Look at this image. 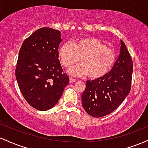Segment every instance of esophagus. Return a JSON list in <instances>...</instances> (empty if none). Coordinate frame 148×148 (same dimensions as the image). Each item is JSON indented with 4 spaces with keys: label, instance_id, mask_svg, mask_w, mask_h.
I'll use <instances>...</instances> for the list:
<instances>
[{
    "label": "esophagus",
    "instance_id": "esophagus-1",
    "mask_svg": "<svg viewBox=\"0 0 148 148\" xmlns=\"http://www.w3.org/2000/svg\"><path fill=\"white\" fill-rule=\"evenodd\" d=\"M76 80H77V79L72 78V77H70V79H69L70 83H73V82H76Z\"/></svg>",
    "mask_w": 148,
    "mask_h": 148
}]
</instances>
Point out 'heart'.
I'll return each instance as SVG.
<instances>
[{
  "instance_id": "1",
  "label": "heart",
  "mask_w": 148,
  "mask_h": 148,
  "mask_svg": "<svg viewBox=\"0 0 148 148\" xmlns=\"http://www.w3.org/2000/svg\"><path fill=\"white\" fill-rule=\"evenodd\" d=\"M59 60L63 66L69 68L80 58L81 64L71 68L68 73L71 75H87L91 79L105 76L112 69L115 61V54L100 40L92 37L76 39L73 42H67L59 47Z\"/></svg>"
}]
</instances>
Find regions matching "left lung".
<instances>
[{
  "label": "left lung",
  "mask_w": 148,
  "mask_h": 148,
  "mask_svg": "<svg viewBox=\"0 0 148 148\" xmlns=\"http://www.w3.org/2000/svg\"><path fill=\"white\" fill-rule=\"evenodd\" d=\"M120 43L119 55L110 72L101 78L87 81L82 103L92 117H103L113 112L130 92L133 62L124 42L120 40Z\"/></svg>",
  "instance_id": "obj_1"
}]
</instances>
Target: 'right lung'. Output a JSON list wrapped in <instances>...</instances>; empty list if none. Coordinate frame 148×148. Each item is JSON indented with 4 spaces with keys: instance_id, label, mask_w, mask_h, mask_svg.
I'll use <instances>...</instances> for the list:
<instances>
[{
    "instance_id": "right-lung-1",
    "label": "right lung",
    "mask_w": 148,
    "mask_h": 148,
    "mask_svg": "<svg viewBox=\"0 0 148 148\" xmlns=\"http://www.w3.org/2000/svg\"><path fill=\"white\" fill-rule=\"evenodd\" d=\"M61 41L59 31L41 28L25 40L19 50L16 81L26 101L38 110L54 107L69 83L58 59Z\"/></svg>"
}]
</instances>
